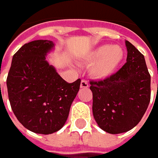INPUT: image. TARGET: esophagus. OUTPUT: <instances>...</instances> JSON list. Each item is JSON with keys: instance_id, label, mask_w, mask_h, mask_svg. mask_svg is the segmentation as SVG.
<instances>
[{"instance_id": "obj_1", "label": "esophagus", "mask_w": 158, "mask_h": 158, "mask_svg": "<svg viewBox=\"0 0 158 158\" xmlns=\"http://www.w3.org/2000/svg\"><path fill=\"white\" fill-rule=\"evenodd\" d=\"M81 88H88L89 87V83L87 81H85V80H82L81 81Z\"/></svg>"}]
</instances>
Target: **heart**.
<instances>
[{"mask_svg":"<svg viewBox=\"0 0 158 158\" xmlns=\"http://www.w3.org/2000/svg\"><path fill=\"white\" fill-rule=\"evenodd\" d=\"M125 52L119 46L103 45L95 48L85 58V63L91 65L90 75L96 79H106L118 69Z\"/></svg>","mask_w":158,"mask_h":158,"instance_id":"heart-1","label":"heart"}]
</instances>
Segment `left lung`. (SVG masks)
<instances>
[{
  "label": "left lung",
  "instance_id": "left-lung-1",
  "mask_svg": "<svg viewBox=\"0 0 158 158\" xmlns=\"http://www.w3.org/2000/svg\"><path fill=\"white\" fill-rule=\"evenodd\" d=\"M127 62L110 77L90 81L95 120L109 134L134 128L143 118L150 101V75L144 56L129 41Z\"/></svg>",
  "mask_w": 158,
  "mask_h": 158
}]
</instances>
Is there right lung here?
<instances>
[{"mask_svg": "<svg viewBox=\"0 0 158 158\" xmlns=\"http://www.w3.org/2000/svg\"><path fill=\"white\" fill-rule=\"evenodd\" d=\"M50 40H34L15 52L7 77L11 109L25 128L42 135L60 130L68 119L81 80L67 82L46 60Z\"/></svg>", "mask_w": 158, "mask_h": 158, "instance_id": "obj_1", "label": "right lung"}]
</instances>
